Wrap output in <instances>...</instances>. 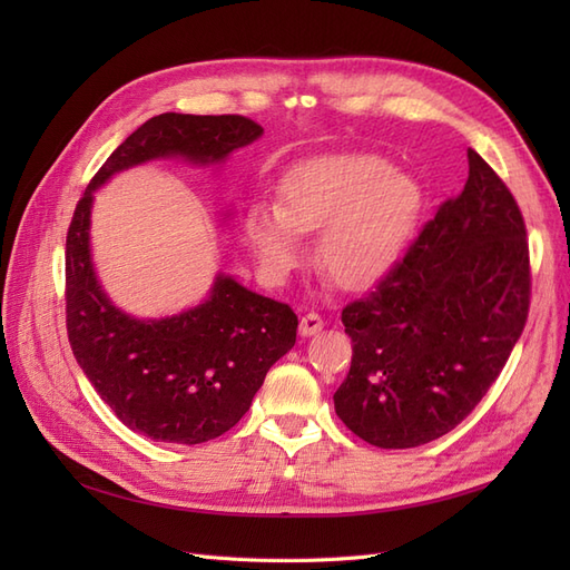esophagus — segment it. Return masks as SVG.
<instances>
[{"mask_svg":"<svg viewBox=\"0 0 570 570\" xmlns=\"http://www.w3.org/2000/svg\"><path fill=\"white\" fill-rule=\"evenodd\" d=\"M318 331H323V318L318 314H304L299 321V335L302 337H312Z\"/></svg>","mask_w":570,"mask_h":570,"instance_id":"34e87169","label":"esophagus"}]
</instances>
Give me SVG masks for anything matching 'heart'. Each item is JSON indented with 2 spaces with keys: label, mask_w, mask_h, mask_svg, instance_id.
I'll return each instance as SVG.
<instances>
[{
  "label": "heart",
  "mask_w": 570,
  "mask_h": 570,
  "mask_svg": "<svg viewBox=\"0 0 570 570\" xmlns=\"http://www.w3.org/2000/svg\"><path fill=\"white\" fill-rule=\"evenodd\" d=\"M423 189L377 154H331L292 166L281 204L254 199L245 239L273 281L302 262V233H314L316 264L344 289L368 287L396 264L416 230Z\"/></svg>",
  "instance_id": "obj_1"
}]
</instances>
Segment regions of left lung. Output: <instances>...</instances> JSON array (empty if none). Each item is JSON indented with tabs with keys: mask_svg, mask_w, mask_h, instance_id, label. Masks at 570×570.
<instances>
[{
	"mask_svg": "<svg viewBox=\"0 0 570 570\" xmlns=\"http://www.w3.org/2000/svg\"><path fill=\"white\" fill-rule=\"evenodd\" d=\"M530 308L519 204L469 149V180L425 223L402 262L342 308L352 366L333 394L354 435L409 450L454 430L488 394Z\"/></svg>",
	"mask_w": 570,
	"mask_h": 570,
	"instance_id": "8db88e82",
	"label": "left lung"
}]
</instances>
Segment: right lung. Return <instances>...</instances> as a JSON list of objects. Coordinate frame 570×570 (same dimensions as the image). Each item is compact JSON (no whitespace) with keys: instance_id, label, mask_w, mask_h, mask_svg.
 <instances>
[{"instance_id":"1","label":"right lung","mask_w":570,"mask_h":570,"mask_svg":"<svg viewBox=\"0 0 570 570\" xmlns=\"http://www.w3.org/2000/svg\"><path fill=\"white\" fill-rule=\"evenodd\" d=\"M245 116L161 114L120 142L85 189L66 235V331L73 356L118 421L154 442L202 444L245 416L268 368L297 340V316L218 273L202 304L135 318L101 289L90 254L95 189L120 170L180 157L199 166L262 137Z\"/></svg>"}]
</instances>
